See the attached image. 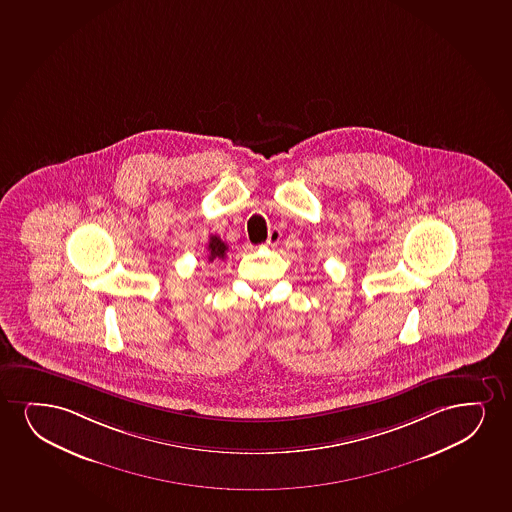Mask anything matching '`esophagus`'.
<instances>
[{
	"label": "esophagus",
	"instance_id": "1",
	"mask_svg": "<svg viewBox=\"0 0 512 512\" xmlns=\"http://www.w3.org/2000/svg\"><path fill=\"white\" fill-rule=\"evenodd\" d=\"M280 237H282V233H280L279 228H272V230H270V233H268V239H266V246H277V244H279Z\"/></svg>",
	"mask_w": 512,
	"mask_h": 512
}]
</instances>
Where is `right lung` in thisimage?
<instances>
[{
  "label": "right lung",
  "instance_id": "1",
  "mask_svg": "<svg viewBox=\"0 0 512 512\" xmlns=\"http://www.w3.org/2000/svg\"><path fill=\"white\" fill-rule=\"evenodd\" d=\"M228 246L218 235H211L209 237V244H207V261L214 263V261H223L227 258Z\"/></svg>",
  "mask_w": 512,
  "mask_h": 512
}]
</instances>
